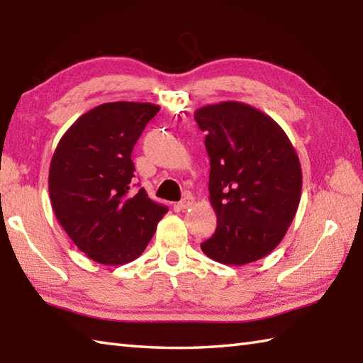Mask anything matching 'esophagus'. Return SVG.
<instances>
[{"label": "esophagus", "instance_id": "obj_1", "mask_svg": "<svg viewBox=\"0 0 363 363\" xmlns=\"http://www.w3.org/2000/svg\"><path fill=\"white\" fill-rule=\"evenodd\" d=\"M192 203H194V199H192V196H184V199H182V201L177 203V208L188 210L189 206H192Z\"/></svg>", "mask_w": 363, "mask_h": 363}]
</instances>
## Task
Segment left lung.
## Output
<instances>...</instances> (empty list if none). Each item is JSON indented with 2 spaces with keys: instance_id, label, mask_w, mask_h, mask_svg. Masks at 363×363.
Segmentation results:
<instances>
[{
  "instance_id": "left-lung-1",
  "label": "left lung",
  "mask_w": 363,
  "mask_h": 363,
  "mask_svg": "<svg viewBox=\"0 0 363 363\" xmlns=\"http://www.w3.org/2000/svg\"><path fill=\"white\" fill-rule=\"evenodd\" d=\"M206 133L210 203L218 218L201 247L223 264L241 266L272 252L298 211L301 162L280 125L246 103L223 101L194 113Z\"/></svg>"
}]
</instances>
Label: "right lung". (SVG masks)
<instances>
[{"instance_id": "right-lung-1", "label": "right lung", "mask_w": 363, "mask_h": 363, "mask_svg": "<svg viewBox=\"0 0 363 363\" xmlns=\"http://www.w3.org/2000/svg\"><path fill=\"white\" fill-rule=\"evenodd\" d=\"M160 106L113 101L87 111L64 133L48 175L56 219L91 260L117 266L144 252L166 205L131 189V152Z\"/></svg>"}]
</instances>
